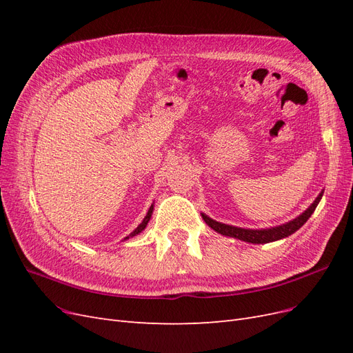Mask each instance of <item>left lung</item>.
Returning <instances> with one entry per match:
<instances>
[{
	"instance_id": "left-lung-1",
	"label": "left lung",
	"mask_w": 353,
	"mask_h": 353,
	"mask_svg": "<svg viewBox=\"0 0 353 353\" xmlns=\"http://www.w3.org/2000/svg\"><path fill=\"white\" fill-rule=\"evenodd\" d=\"M321 197H323V191L319 193V196L315 199L312 205L302 213V215H299L297 218H294L290 222L283 223V225L265 228V230H248V228L227 225V223H222V222H218L215 219L209 218L208 215H205V213H201V218L205 219V222L212 230H215L216 232L222 234V236L239 239L241 241H248V243H253V244H265V243L276 241V240H281V239L292 236L293 232H296L309 218H311V215L314 213L315 208L318 206V203H319V200H321Z\"/></svg>"
}]
</instances>
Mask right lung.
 Wrapping results in <instances>:
<instances>
[{
    "label": "right lung",
    "instance_id": "obj_1",
    "mask_svg": "<svg viewBox=\"0 0 353 353\" xmlns=\"http://www.w3.org/2000/svg\"><path fill=\"white\" fill-rule=\"evenodd\" d=\"M152 213H153V205L150 206V209H148V212H147V215H145V218L143 219V222L140 223V225H138L131 234H130V236H128V237H125L123 240H128V239H131V237H135V236H138V234H140L145 227H147V223H148V221H150V218H152Z\"/></svg>",
    "mask_w": 353,
    "mask_h": 353
}]
</instances>
